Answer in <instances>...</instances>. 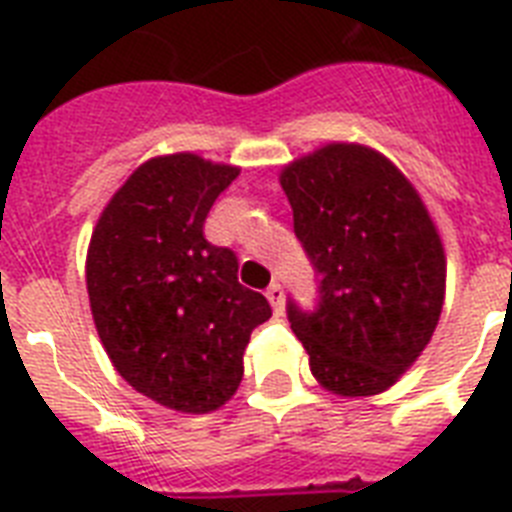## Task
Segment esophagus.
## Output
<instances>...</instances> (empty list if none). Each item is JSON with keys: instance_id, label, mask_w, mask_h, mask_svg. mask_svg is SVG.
<instances>
[{"instance_id": "esophagus-1", "label": "esophagus", "mask_w": 512, "mask_h": 512, "mask_svg": "<svg viewBox=\"0 0 512 512\" xmlns=\"http://www.w3.org/2000/svg\"><path fill=\"white\" fill-rule=\"evenodd\" d=\"M266 298H269V303H272V308L280 314L282 306H285V290H282L280 282H272V285L266 287Z\"/></svg>"}]
</instances>
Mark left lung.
<instances>
[{"mask_svg": "<svg viewBox=\"0 0 512 512\" xmlns=\"http://www.w3.org/2000/svg\"><path fill=\"white\" fill-rule=\"evenodd\" d=\"M319 303L287 301L314 377L342 398L377 395L429 345L445 303V248L408 177L379 151L329 143L280 175Z\"/></svg>", "mask_w": 512, "mask_h": 512, "instance_id": "obj_1", "label": "left lung"}]
</instances>
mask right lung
Wrapping results in <instances>:
<instances>
[{
    "instance_id": "add662e5",
    "label": "right lung",
    "mask_w": 512,
    "mask_h": 512,
    "mask_svg": "<svg viewBox=\"0 0 512 512\" xmlns=\"http://www.w3.org/2000/svg\"><path fill=\"white\" fill-rule=\"evenodd\" d=\"M238 167L156 156L125 180L91 235L86 285L96 332L120 377L180 413L235 395L251 332L272 316L238 282V256L204 222Z\"/></svg>"
}]
</instances>
